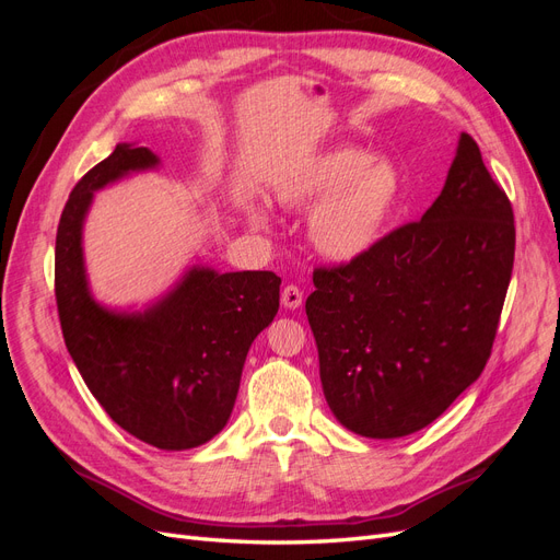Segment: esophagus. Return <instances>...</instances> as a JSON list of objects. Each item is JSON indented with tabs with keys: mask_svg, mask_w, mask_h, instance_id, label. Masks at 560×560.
<instances>
[{
	"mask_svg": "<svg viewBox=\"0 0 560 560\" xmlns=\"http://www.w3.org/2000/svg\"><path fill=\"white\" fill-rule=\"evenodd\" d=\"M301 301H303V292L299 290V287L296 284H287L284 290H282V306L294 311V308L301 306Z\"/></svg>",
	"mask_w": 560,
	"mask_h": 560,
	"instance_id": "1",
	"label": "esophagus"
}]
</instances>
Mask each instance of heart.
Returning <instances> with one entry per match:
<instances>
[{"instance_id": "obj_1", "label": "heart", "mask_w": 560, "mask_h": 560, "mask_svg": "<svg viewBox=\"0 0 560 560\" xmlns=\"http://www.w3.org/2000/svg\"><path fill=\"white\" fill-rule=\"evenodd\" d=\"M270 196L287 210H303L317 199L308 222L311 241L327 257L348 261L383 235L399 198V173L387 159L336 147L287 167ZM249 219L264 224L266 214L249 208Z\"/></svg>"}]
</instances>
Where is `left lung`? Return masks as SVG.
I'll use <instances>...</instances> for the list:
<instances>
[{
    "label": "left lung",
    "instance_id": "left-lung-1",
    "mask_svg": "<svg viewBox=\"0 0 560 560\" xmlns=\"http://www.w3.org/2000/svg\"><path fill=\"white\" fill-rule=\"evenodd\" d=\"M514 247L512 202L463 132L422 219L360 257L315 268L306 315L322 389L341 425L371 439L406 436L481 376Z\"/></svg>",
    "mask_w": 560,
    "mask_h": 560
}]
</instances>
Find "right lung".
Instances as JSON below:
<instances>
[{"mask_svg": "<svg viewBox=\"0 0 560 560\" xmlns=\"http://www.w3.org/2000/svg\"><path fill=\"white\" fill-rule=\"evenodd\" d=\"M156 163L147 147L116 144L77 182L56 235V303L65 346L116 425L144 444L184 451L226 425L247 350L280 308L282 280L273 270L194 268L147 313L100 308L83 276V217L95 189Z\"/></svg>", "mask_w": 560, "mask_h": 560, "instance_id": "obj_1", "label": "right lung"}]
</instances>
